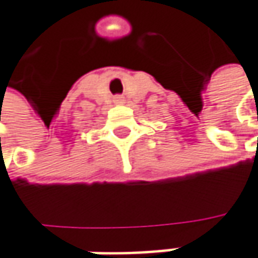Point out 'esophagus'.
<instances>
[{
  "mask_svg": "<svg viewBox=\"0 0 258 258\" xmlns=\"http://www.w3.org/2000/svg\"><path fill=\"white\" fill-rule=\"evenodd\" d=\"M118 102H122V100H121V98H118Z\"/></svg>",
  "mask_w": 258,
  "mask_h": 258,
  "instance_id": "34e87169",
  "label": "esophagus"
}]
</instances>
